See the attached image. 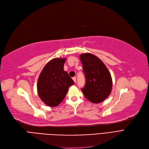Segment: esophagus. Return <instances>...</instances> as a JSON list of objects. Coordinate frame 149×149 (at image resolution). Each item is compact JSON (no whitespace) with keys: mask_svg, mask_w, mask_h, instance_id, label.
Listing matches in <instances>:
<instances>
[{"mask_svg":"<svg viewBox=\"0 0 149 149\" xmlns=\"http://www.w3.org/2000/svg\"><path fill=\"white\" fill-rule=\"evenodd\" d=\"M72 79H73L75 83V82H76V77H73V78H72Z\"/></svg>","mask_w":149,"mask_h":149,"instance_id":"esophagus-1","label":"esophagus"}]
</instances>
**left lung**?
<instances>
[{"label": "left lung", "mask_w": 149, "mask_h": 149, "mask_svg": "<svg viewBox=\"0 0 149 149\" xmlns=\"http://www.w3.org/2000/svg\"><path fill=\"white\" fill-rule=\"evenodd\" d=\"M80 58L86 79L82 92L93 103L102 102L112 91V80L110 72L103 61L94 55L83 54Z\"/></svg>", "instance_id": "obj_1"}]
</instances>
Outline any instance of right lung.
Masks as SVG:
<instances>
[{"label":"right lung","mask_w":149,"mask_h":149,"mask_svg":"<svg viewBox=\"0 0 149 149\" xmlns=\"http://www.w3.org/2000/svg\"><path fill=\"white\" fill-rule=\"evenodd\" d=\"M66 58H54L47 63L39 75L37 84L39 97L47 106H58L65 98L68 89L74 84L64 70Z\"/></svg>","instance_id":"add662e5"}]
</instances>
